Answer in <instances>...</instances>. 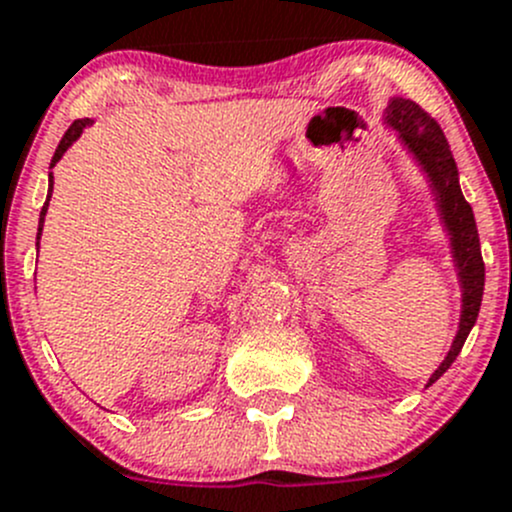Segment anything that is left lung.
<instances>
[{
  "instance_id": "obj_1",
  "label": "left lung",
  "mask_w": 512,
  "mask_h": 512,
  "mask_svg": "<svg viewBox=\"0 0 512 512\" xmlns=\"http://www.w3.org/2000/svg\"><path fill=\"white\" fill-rule=\"evenodd\" d=\"M388 122L400 132V140L408 145V150L418 157L423 170L428 172L430 182L438 195V207L443 212L445 227L453 242V257L458 265L460 285H463V315H460V330L455 335L453 347L443 365L433 372L428 385H433L445 370L455 362V357L463 350L475 320H478L480 302H483L485 287V262L480 255L478 227H475L473 207L460 192L458 167H455L453 152H450L448 140H445L440 124L425 112L420 104L410 99H393L388 109Z\"/></svg>"
}]
</instances>
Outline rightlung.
<instances>
[{
    "mask_svg": "<svg viewBox=\"0 0 512 512\" xmlns=\"http://www.w3.org/2000/svg\"><path fill=\"white\" fill-rule=\"evenodd\" d=\"M89 122H92V119H74V122H72V127H69V130L64 132L62 142H59V145H57V152H54V157H52V165H49V167H54V165H57V162H59V157H62L64 152H67V147L72 145V142L77 140L79 135H82V130H84V127H87ZM52 187H54V177H52V172H49V195H47V202H44V207H42V215H39V235H42L44 215H47L49 197H52ZM37 245H39V242H37Z\"/></svg>",
    "mask_w": 512,
    "mask_h": 512,
    "instance_id": "1",
    "label": "right lung"
}]
</instances>
